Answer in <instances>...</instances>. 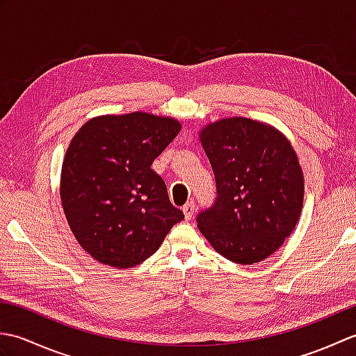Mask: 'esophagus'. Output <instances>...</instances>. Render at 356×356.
<instances>
[{"mask_svg": "<svg viewBox=\"0 0 356 356\" xmlns=\"http://www.w3.org/2000/svg\"><path fill=\"white\" fill-rule=\"evenodd\" d=\"M194 211H195V203L193 200L186 202L185 205H184V214H185V217L188 218V220H190V218L194 216Z\"/></svg>", "mask_w": 356, "mask_h": 356, "instance_id": "34e87169", "label": "esophagus"}]
</instances>
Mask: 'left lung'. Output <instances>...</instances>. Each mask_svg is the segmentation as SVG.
<instances>
[{"label":"left lung","instance_id":"8db88e82","mask_svg":"<svg viewBox=\"0 0 356 356\" xmlns=\"http://www.w3.org/2000/svg\"><path fill=\"white\" fill-rule=\"evenodd\" d=\"M217 197L195 217L218 254L237 264L268 259L291 236L303 208L297 154L275 128L246 118L222 119L200 133Z\"/></svg>","mask_w":356,"mask_h":356}]
</instances>
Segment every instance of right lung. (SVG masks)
I'll use <instances>...</instances> for the list:
<instances>
[{"mask_svg": "<svg viewBox=\"0 0 356 356\" xmlns=\"http://www.w3.org/2000/svg\"><path fill=\"white\" fill-rule=\"evenodd\" d=\"M180 131L148 113L101 116L74 134L61 174V200L79 245L108 266L140 264L184 213L170 202L154 159Z\"/></svg>", "mask_w": 356, "mask_h": 356, "instance_id": "right-lung-1", "label": "right lung"}]
</instances>
